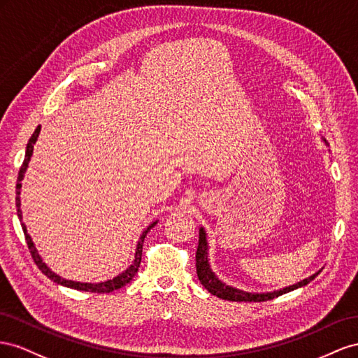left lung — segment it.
I'll use <instances>...</instances> for the list:
<instances>
[{
	"label": "left lung",
	"mask_w": 358,
	"mask_h": 358,
	"mask_svg": "<svg viewBox=\"0 0 358 358\" xmlns=\"http://www.w3.org/2000/svg\"><path fill=\"white\" fill-rule=\"evenodd\" d=\"M327 144V141L324 139ZM196 273L199 282L202 283V287L206 288L208 292L213 295H216L219 299L223 300H229V301H267L273 300L274 297H279L282 294L291 292L297 288L304 287V285L310 283L316 275L321 273V270L316 271L315 274L309 275L297 283L289 285L287 288H282L273 292H248L243 289H237L234 287H229L224 282H222L216 273H214L210 267V259H208V241H207V232L203 228H199V243H198V250H196Z\"/></svg>",
	"instance_id": "obj_1"
}]
</instances>
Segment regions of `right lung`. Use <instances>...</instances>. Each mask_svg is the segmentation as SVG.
<instances>
[{
	"label": "right lung",
	"instance_id": "add662e5",
	"mask_svg": "<svg viewBox=\"0 0 358 358\" xmlns=\"http://www.w3.org/2000/svg\"><path fill=\"white\" fill-rule=\"evenodd\" d=\"M38 134H40V126L34 130L33 136L29 138L28 144H27V150H25V159H24V163L22 166H20L19 169V173H17V182H16V210H17V217H19V222H20V227H22L24 229V234H25V240H27V244H28V249L29 252H31V257L34 259V262L37 264V267L42 270V273L45 275H48V278L50 280H54L55 283L58 285H63V287H67V288H71V289H78V291H87V292H97V294H105V292H112L115 289H120L124 287V285H127L131 279L135 278V274L138 273V268H139V264H141V258H142V244H144V238L148 234V231L155 227V224L157 223L152 222L150 227L142 232V236L136 244V252H135V259L134 262H131L130 267H127L124 271L120 273L118 275H115L114 279H109V280H105V282H99V283H88V282H75V280H67L64 278H61V275H58L57 273H54L52 270H50L48 265L45 264V261L42 259V257L38 255V250L36 249L34 243L31 240V237H29V234L27 231V227L25 223L22 222V210H20V187H22V180L25 177V172H27V168H28V163L29 160H31V156H33V150H34V144L38 138Z\"/></svg>",
	"mask_w": 358,
	"mask_h": 358
}]
</instances>
